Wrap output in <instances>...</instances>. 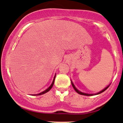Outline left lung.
I'll list each match as a JSON object with an SVG mask.
<instances>
[{
    "label": "left lung",
    "instance_id": "left-lung-1",
    "mask_svg": "<svg viewBox=\"0 0 123 123\" xmlns=\"http://www.w3.org/2000/svg\"><path fill=\"white\" fill-rule=\"evenodd\" d=\"M71 83H72V86H73V88H74V90H75V91H76V92L78 93V94H80V95H86V96H92V95H94V94H86V93H83V92H81V91H79V90H77V89L76 88V87H75V86H74V84H73V83H72V81H71ZM109 87V86H108V87H106L105 88H104V90H102V91H100V92H98V93H97V94H97V95H98V94H101V93L103 92H104V91H105V90H106V89L108 88Z\"/></svg>",
    "mask_w": 123,
    "mask_h": 123
}]
</instances>
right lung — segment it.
Masks as SVG:
<instances>
[{
  "instance_id": "obj_1",
  "label": "right lung",
  "mask_w": 123,
  "mask_h": 123,
  "mask_svg": "<svg viewBox=\"0 0 123 123\" xmlns=\"http://www.w3.org/2000/svg\"><path fill=\"white\" fill-rule=\"evenodd\" d=\"M55 78V76H54V80H53V83H52V84H51V86H50V87H49V88H48L47 89V90H45V91H44L43 92H41V93H40V94H37V95H42V94H45V93L47 92L48 91H50V90H51V88H52V87H53V85H54V83Z\"/></svg>"
}]
</instances>
